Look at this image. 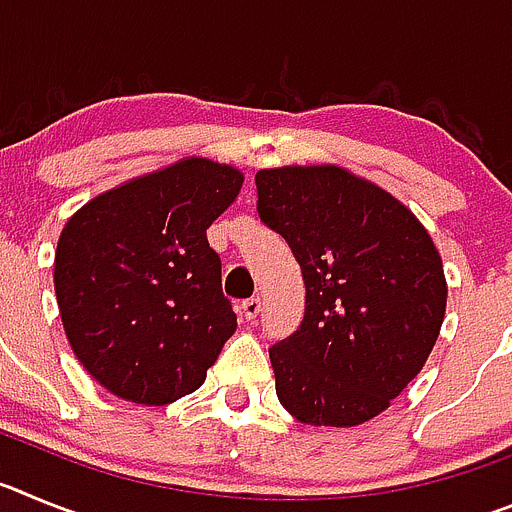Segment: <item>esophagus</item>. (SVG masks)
Instances as JSON below:
<instances>
[{
  "mask_svg": "<svg viewBox=\"0 0 512 512\" xmlns=\"http://www.w3.org/2000/svg\"><path fill=\"white\" fill-rule=\"evenodd\" d=\"M259 310H261V300H259V297H248V300H243L241 312H243V318H246V320H256Z\"/></svg>",
  "mask_w": 512,
  "mask_h": 512,
  "instance_id": "obj_1",
  "label": "esophagus"
}]
</instances>
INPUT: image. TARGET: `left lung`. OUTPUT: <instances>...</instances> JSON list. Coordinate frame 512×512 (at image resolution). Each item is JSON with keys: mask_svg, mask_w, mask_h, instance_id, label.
Wrapping results in <instances>:
<instances>
[{"mask_svg": "<svg viewBox=\"0 0 512 512\" xmlns=\"http://www.w3.org/2000/svg\"><path fill=\"white\" fill-rule=\"evenodd\" d=\"M261 223L305 279L300 328L269 348L277 397L307 425L377 418L423 369L446 312V277L418 217L341 166L256 174Z\"/></svg>", "mask_w": 512, "mask_h": 512, "instance_id": "8db88e82", "label": "left lung"}]
</instances>
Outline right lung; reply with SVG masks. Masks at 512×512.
<instances>
[{
	"label": "right lung",
	"instance_id": "1",
	"mask_svg": "<svg viewBox=\"0 0 512 512\" xmlns=\"http://www.w3.org/2000/svg\"><path fill=\"white\" fill-rule=\"evenodd\" d=\"M241 184L233 166L192 156L99 194L66 223L58 310L76 359L104 390L169 405L205 382L235 333L207 228Z\"/></svg>",
	"mask_w": 512,
	"mask_h": 512
}]
</instances>
